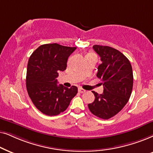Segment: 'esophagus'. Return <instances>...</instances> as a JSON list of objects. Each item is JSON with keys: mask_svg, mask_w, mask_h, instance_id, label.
Returning <instances> with one entry per match:
<instances>
[{"mask_svg": "<svg viewBox=\"0 0 153 153\" xmlns=\"http://www.w3.org/2000/svg\"><path fill=\"white\" fill-rule=\"evenodd\" d=\"M78 91L80 93H84L85 92V89H83L82 88H78Z\"/></svg>", "mask_w": 153, "mask_h": 153, "instance_id": "obj_1", "label": "esophagus"}]
</instances>
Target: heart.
<instances>
[{"label":"heart","instance_id":"heart-1","mask_svg":"<svg viewBox=\"0 0 153 153\" xmlns=\"http://www.w3.org/2000/svg\"><path fill=\"white\" fill-rule=\"evenodd\" d=\"M89 54H92V53H89Z\"/></svg>","mask_w":153,"mask_h":153}]
</instances>
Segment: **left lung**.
I'll list each match as a JSON object with an SVG mask.
<instances>
[{"label": "left lung", "instance_id": "obj_1", "mask_svg": "<svg viewBox=\"0 0 153 153\" xmlns=\"http://www.w3.org/2000/svg\"><path fill=\"white\" fill-rule=\"evenodd\" d=\"M93 49L101 58L97 76L102 81L103 92L99 94L92 91L95 99L88 107L97 117L108 120L119 113L129 101L133 88V71L129 59L116 49L99 45Z\"/></svg>", "mask_w": 153, "mask_h": 153}]
</instances>
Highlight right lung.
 I'll return each instance as SVG.
<instances>
[{"label":"right lung","instance_id":"add662e5","mask_svg":"<svg viewBox=\"0 0 153 153\" xmlns=\"http://www.w3.org/2000/svg\"><path fill=\"white\" fill-rule=\"evenodd\" d=\"M76 48L57 43L42 45L30 55L26 72V89L33 103L45 115L65 111L78 93V88L57 85L59 71L66 70L68 56Z\"/></svg>","mask_w":153,"mask_h":153}]
</instances>
